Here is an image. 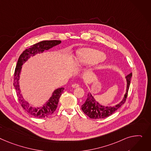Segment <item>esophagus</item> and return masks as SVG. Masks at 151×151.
<instances>
[{
	"label": "esophagus",
	"instance_id": "esophagus-1",
	"mask_svg": "<svg viewBox=\"0 0 151 151\" xmlns=\"http://www.w3.org/2000/svg\"><path fill=\"white\" fill-rule=\"evenodd\" d=\"M72 87L73 88H78V87H79V84H76V83H75V84H72Z\"/></svg>",
	"mask_w": 151,
	"mask_h": 151
}]
</instances>
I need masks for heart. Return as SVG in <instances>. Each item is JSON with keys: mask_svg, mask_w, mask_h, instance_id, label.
Returning a JSON list of instances; mask_svg holds the SVG:
<instances>
[{"mask_svg": "<svg viewBox=\"0 0 151 151\" xmlns=\"http://www.w3.org/2000/svg\"><path fill=\"white\" fill-rule=\"evenodd\" d=\"M104 55L98 50L92 48L80 50L77 55V62L83 64H94L104 59Z\"/></svg>", "mask_w": 151, "mask_h": 151, "instance_id": "obj_1", "label": "heart"}]
</instances>
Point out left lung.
Wrapping results in <instances>:
<instances>
[{
  "instance_id": "left-lung-1",
  "label": "left lung",
  "mask_w": 151,
  "mask_h": 151,
  "mask_svg": "<svg viewBox=\"0 0 151 151\" xmlns=\"http://www.w3.org/2000/svg\"><path fill=\"white\" fill-rule=\"evenodd\" d=\"M132 76V73H130L126 76L127 81V87L126 93L121 101V102L117 104L114 106H104L99 104L96 101V99L90 93L87 95V98L86 102L81 106V109L84 113L87 115L88 117L92 119H102L108 117L114 114L116 110H117L126 101L127 96L128 90L130 86V78Z\"/></svg>"
}]
</instances>
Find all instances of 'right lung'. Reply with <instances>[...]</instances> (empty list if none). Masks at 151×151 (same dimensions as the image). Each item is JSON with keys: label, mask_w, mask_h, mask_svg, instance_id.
I'll return each mask as SVG.
<instances>
[{"label": "right lung", "mask_w": 151, "mask_h": 151, "mask_svg": "<svg viewBox=\"0 0 151 151\" xmlns=\"http://www.w3.org/2000/svg\"><path fill=\"white\" fill-rule=\"evenodd\" d=\"M61 41L58 40H52V41H43L39 42L36 44L30 46L29 48L26 49L23 53L20 55L17 63L15 68L14 75V87L15 88L16 92L19 99L20 104L24 109L27 111L29 114L36 118H45L52 115L56 110L59 99L61 96L64 88L61 87L56 89L53 92L52 96L41 107H33L30 106L29 103L26 101L23 98L21 90L19 87V78L21 74L22 65L30 58V56H33L37 53H42L45 50H48L59 44H61Z\"/></svg>", "instance_id": "add662e5"}]
</instances>
